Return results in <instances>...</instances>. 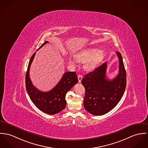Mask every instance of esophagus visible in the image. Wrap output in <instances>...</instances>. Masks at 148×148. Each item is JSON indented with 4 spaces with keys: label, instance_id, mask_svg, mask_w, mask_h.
I'll use <instances>...</instances> for the list:
<instances>
[{
    "label": "esophagus",
    "instance_id": "obj_1",
    "mask_svg": "<svg viewBox=\"0 0 148 148\" xmlns=\"http://www.w3.org/2000/svg\"><path fill=\"white\" fill-rule=\"evenodd\" d=\"M82 78H83V76L82 75H78V82L79 83H81V81H82Z\"/></svg>",
    "mask_w": 148,
    "mask_h": 148
}]
</instances>
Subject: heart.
<instances>
[{
	"mask_svg": "<svg viewBox=\"0 0 148 148\" xmlns=\"http://www.w3.org/2000/svg\"><path fill=\"white\" fill-rule=\"evenodd\" d=\"M104 57V53L98 49H87L78 52L75 57L69 56L67 60L70 65H75L77 60L84 62H87L86 69L87 70H92L102 61Z\"/></svg>",
	"mask_w": 148,
	"mask_h": 148,
	"instance_id": "heart-1",
	"label": "heart"
}]
</instances>
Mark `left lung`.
Returning <instances> with one entry per match:
<instances>
[{
    "mask_svg": "<svg viewBox=\"0 0 148 148\" xmlns=\"http://www.w3.org/2000/svg\"><path fill=\"white\" fill-rule=\"evenodd\" d=\"M119 60L118 75L112 80L106 78L107 62L84 75L82 84L85 88L83 105L94 115H104L112 110L122 98L126 87L127 76L121 54L116 51Z\"/></svg>",
    "mask_w": 148,
    "mask_h": 148,
    "instance_id": "left-lung-1",
    "label": "left lung"
}]
</instances>
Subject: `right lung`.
Wrapping results in <instances>:
<instances>
[{"mask_svg":"<svg viewBox=\"0 0 148 148\" xmlns=\"http://www.w3.org/2000/svg\"><path fill=\"white\" fill-rule=\"evenodd\" d=\"M48 42H44L38 49ZM36 53L31 57L27 68L25 75L26 89L31 100L40 110L47 114L54 115L65 108L66 93L78 82L77 75L75 72H66L60 82L49 91L38 90L33 86L29 77V69Z\"/></svg>","mask_w":148,"mask_h":148,"instance_id":"1","label":"right lung"}]
</instances>
